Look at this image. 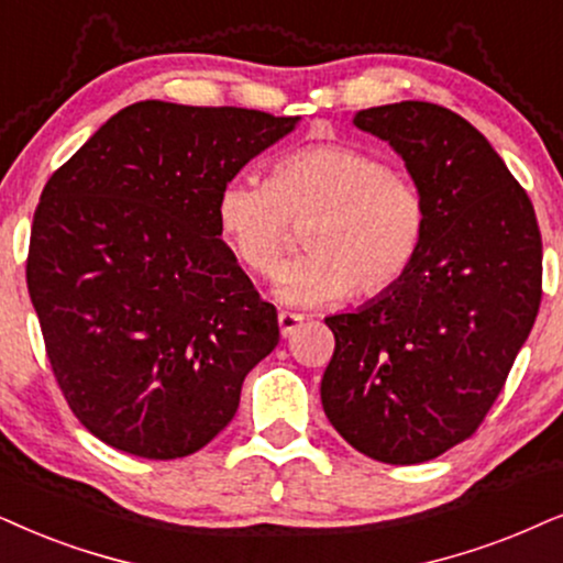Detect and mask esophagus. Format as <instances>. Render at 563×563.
<instances>
[{
    "label": "esophagus",
    "mask_w": 563,
    "mask_h": 563,
    "mask_svg": "<svg viewBox=\"0 0 563 563\" xmlns=\"http://www.w3.org/2000/svg\"><path fill=\"white\" fill-rule=\"evenodd\" d=\"M301 322H303V317L294 314V311H280V314H277V324H280L283 338H290V334L298 330V324H301Z\"/></svg>",
    "instance_id": "esophagus-1"
}]
</instances>
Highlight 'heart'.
<instances>
[{
	"label": "heart",
	"mask_w": 563,
	"mask_h": 563,
	"mask_svg": "<svg viewBox=\"0 0 563 563\" xmlns=\"http://www.w3.org/2000/svg\"><path fill=\"white\" fill-rule=\"evenodd\" d=\"M218 229L249 273H277L288 220L306 223L303 260L277 277L286 303L314 306L355 290L382 296L421 249L426 210L418 189L353 145H314L280 158L269 181L231 179L218 191Z\"/></svg>",
	"instance_id": "b5f03b06"
}]
</instances>
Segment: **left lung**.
Segmentation results:
<instances>
[{"label":"left lung","mask_w":563,"mask_h":563,"mask_svg":"<svg viewBox=\"0 0 563 563\" xmlns=\"http://www.w3.org/2000/svg\"><path fill=\"white\" fill-rule=\"evenodd\" d=\"M353 124L400 155L426 225L395 288L324 319L322 405L353 450L418 465L471 437L499 397L538 317L543 241L528 191L460 113L402 101Z\"/></svg>","instance_id":"1"}]
</instances>
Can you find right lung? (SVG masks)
Segmentation results:
<instances>
[{
  "label": "right lung",
  "instance_id": "add662e5",
  "mask_svg": "<svg viewBox=\"0 0 563 563\" xmlns=\"http://www.w3.org/2000/svg\"><path fill=\"white\" fill-rule=\"evenodd\" d=\"M298 122L140 101L48 179L27 294L69 408L103 444L187 457L236 416L280 330L220 239L218 191Z\"/></svg>",
  "mask_w": 563,
  "mask_h": 563
}]
</instances>
